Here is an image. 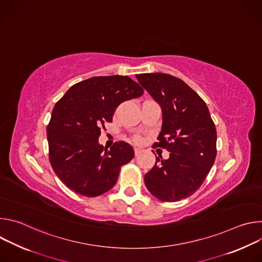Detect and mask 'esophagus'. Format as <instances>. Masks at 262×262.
Wrapping results in <instances>:
<instances>
[{"label":"esophagus","instance_id":"obj_1","mask_svg":"<svg viewBox=\"0 0 262 262\" xmlns=\"http://www.w3.org/2000/svg\"><path fill=\"white\" fill-rule=\"evenodd\" d=\"M141 152H142V149H141V148H139V147H136V148H135V156H136V157H138Z\"/></svg>","mask_w":262,"mask_h":262}]
</instances>
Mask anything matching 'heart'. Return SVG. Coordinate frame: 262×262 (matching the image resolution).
<instances>
[{
  "instance_id": "1",
  "label": "heart",
  "mask_w": 262,
  "mask_h": 262,
  "mask_svg": "<svg viewBox=\"0 0 262 262\" xmlns=\"http://www.w3.org/2000/svg\"><path fill=\"white\" fill-rule=\"evenodd\" d=\"M135 141H136V142H139V141H140V139L137 137V138H135Z\"/></svg>"
}]
</instances>
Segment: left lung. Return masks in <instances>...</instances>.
Listing matches in <instances>:
<instances>
[{
    "instance_id": "1",
    "label": "left lung",
    "mask_w": 262,
    "mask_h": 262,
    "mask_svg": "<svg viewBox=\"0 0 262 262\" xmlns=\"http://www.w3.org/2000/svg\"><path fill=\"white\" fill-rule=\"evenodd\" d=\"M137 79L158 101L163 125L154 147L165 148L146 173V188L156 198L175 202L193 195L209 173L216 156V130L204 100L182 80L167 73H141Z\"/></svg>"
}]
</instances>
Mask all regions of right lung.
Here are the masks:
<instances>
[{"instance_id":"add662e5","label":"right lung","mask_w":262,"mask_h":262,"mask_svg":"<svg viewBox=\"0 0 262 262\" xmlns=\"http://www.w3.org/2000/svg\"><path fill=\"white\" fill-rule=\"evenodd\" d=\"M143 88L129 77H94L74 84L54 106L47 129L51 166L77 194L97 197L115 185L121 166L134 159L133 147L119 141L106 150L101 128L116 107L140 97Z\"/></svg>"}]
</instances>
